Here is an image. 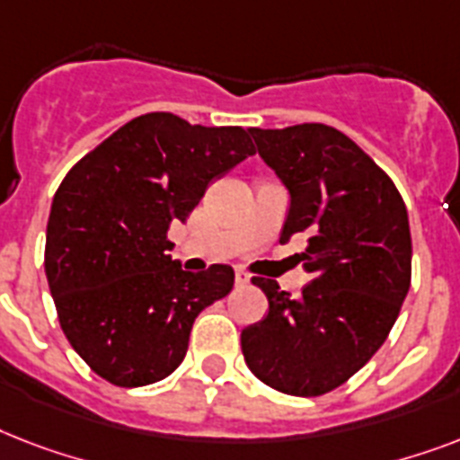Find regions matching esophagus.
<instances>
[{
  "label": "esophagus",
  "instance_id": "obj_1",
  "mask_svg": "<svg viewBox=\"0 0 460 460\" xmlns=\"http://www.w3.org/2000/svg\"><path fill=\"white\" fill-rule=\"evenodd\" d=\"M251 284V274L243 272V270H238L236 272V287H248Z\"/></svg>",
  "mask_w": 460,
  "mask_h": 460
}]
</instances>
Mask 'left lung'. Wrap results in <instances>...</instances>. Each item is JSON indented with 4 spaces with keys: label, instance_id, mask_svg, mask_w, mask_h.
<instances>
[{
    "label": "left lung",
    "instance_id": "left-lung-1",
    "mask_svg": "<svg viewBox=\"0 0 460 460\" xmlns=\"http://www.w3.org/2000/svg\"><path fill=\"white\" fill-rule=\"evenodd\" d=\"M288 190L279 241L307 236L310 281L294 298L255 277L270 313L241 332L245 365L291 396H320L353 377L392 332L411 288V226L392 179L324 124L251 128Z\"/></svg>",
    "mask_w": 460,
    "mask_h": 460
}]
</instances>
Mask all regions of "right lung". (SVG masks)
<instances>
[{
	"label": "right lung",
	"instance_id": "right-lung-1",
	"mask_svg": "<svg viewBox=\"0 0 460 460\" xmlns=\"http://www.w3.org/2000/svg\"><path fill=\"white\" fill-rule=\"evenodd\" d=\"M251 155L241 126L153 111L61 181L47 222V284L68 343L100 377L117 386L169 377L186 358L195 317L234 288L229 265L186 272L169 255L166 231Z\"/></svg>",
	"mask_w": 460,
	"mask_h": 460
}]
</instances>
